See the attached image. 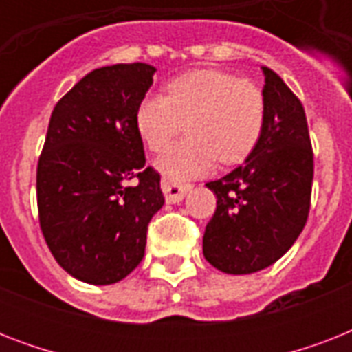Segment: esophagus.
<instances>
[{
    "label": "esophagus",
    "instance_id": "34e87169",
    "mask_svg": "<svg viewBox=\"0 0 352 352\" xmlns=\"http://www.w3.org/2000/svg\"><path fill=\"white\" fill-rule=\"evenodd\" d=\"M188 190H190V184H181V182H173L168 181V179H162V192H164L166 195V203H181Z\"/></svg>",
    "mask_w": 352,
    "mask_h": 352
}]
</instances>
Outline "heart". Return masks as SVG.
Returning a JSON list of instances; mask_svg holds the SVG:
<instances>
[{"label": "heart", "instance_id": "obj_1", "mask_svg": "<svg viewBox=\"0 0 352 352\" xmlns=\"http://www.w3.org/2000/svg\"><path fill=\"white\" fill-rule=\"evenodd\" d=\"M265 96L250 78L226 71H195L148 95L137 109V127L151 151H162L188 126L190 137L157 160L168 181H184L221 164L245 160L261 137Z\"/></svg>", "mask_w": 352, "mask_h": 352}]
</instances>
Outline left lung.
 <instances>
[{
	"mask_svg": "<svg viewBox=\"0 0 352 352\" xmlns=\"http://www.w3.org/2000/svg\"><path fill=\"white\" fill-rule=\"evenodd\" d=\"M261 69V137L245 164L206 182L217 208L204 230L203 252L226 274H252L278 261L300 237L311 210L314 155L305 109L272 69Z\"/></svg>",
	"mask_w": 352,
	"mask_h": 352,
	"instance_id": "obj_1",
	"label": "left lung"
}]
</instances>
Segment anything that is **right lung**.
<instances>
[{"mask_svg": "<svg viewBox=\"0 0 352 352\" xmlns=\"http://www.w3.org/2000/svg\"><path fill=\"white\" fill-rule=\"evenodd\" d=\"M155 71L140 62L95 69L52 109L36 171L40 228L58 265L85 283L131 274L164 204L137 127Z\"/></svg>", "mask_w": 352, "mask_h": 352, "instance_id": "add662e5", "label": "right lung"}]
</instances>
